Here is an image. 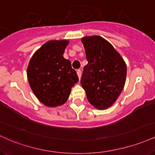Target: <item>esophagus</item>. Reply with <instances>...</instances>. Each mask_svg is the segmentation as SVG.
Listing matches in <instances>:
<instances>
[{
  "label": "esophagus",
  "mask_w": 155,
  "mask_h": 155,
  "mask_svg": "<svg viewBox=\"0 0 155 155\" xmlns=\"http://www.w3.org/2000/svg\"><path fill=\"white\" fill-rule=\"evenodd\" d=\"M77 74H78V78H79V79H81V69H78Z\"/></svg>",
  "instance_id": "esophagus-1"
}]
</instances>
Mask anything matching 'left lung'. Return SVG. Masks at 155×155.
<instances>
[{
  "instance_id": "obj_1",
  "label": "left lung",
  "mask_w": 155,
  "mask_h": 155,
  "mask_svg": "<svg viewBox=\"0 0 155 155\" xmlns=\"http://www.w3.org/2000/svg\"><path fill=\"white\" fill-rule=\"evenodd\" d=\"M88 64L83 68L81 83L88 102L97 109L110 107L124 88L127 66L110 42L100 36L81 39Z\"/></svg>"
}]
</instances>
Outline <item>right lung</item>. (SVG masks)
Returning <instances> with one entry per match:
<instances>
[{"label":"right lung","instance_id":"add662e5","mask_svg":"<svg viewBox=\"0 0 155 155\" xmlns=\"http://www.w3.org/2000/svg\"><path fill=\"white\" fill-rule=\"evenodd\" d=\"M68 40L47 41L36 51L29 61L27 76L36 98L48 107L65 103L72 87L79 81L70 61L63 55Z\"/></svg>","mask_w":155,"mask_h":155}]
</instances>
